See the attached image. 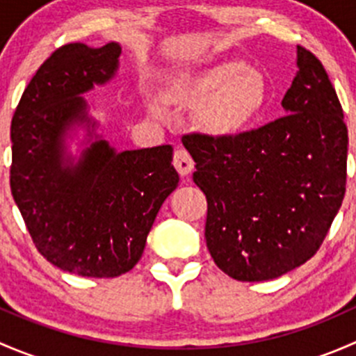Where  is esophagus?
Segmentation results:
<instances>
[{"instance_id":"obj_1","label":"esophagus","mask_w":356,"mask_h":356,"mask_svg":"<svg viewBox=\"0 0 356 356\" xmlns=\"http://www.w3.org/2000/svg\"><path fill=\"white\" fill-rule=\"evenodd\" d=\"M174 167L177 168L179 174L182 177H188L189 174L195 168V161H193V156L189 155V152L186 148H177L174 153Z\"/></svg>"}]
</instances>
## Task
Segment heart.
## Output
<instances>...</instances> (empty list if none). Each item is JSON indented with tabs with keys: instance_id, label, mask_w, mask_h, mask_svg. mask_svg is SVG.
I'll return each instance as SVG.
<instances>
[{
	"instance_id": "b5f03b06",
	"label": "heart",
	"mask_w": 356,
	"mask_h": 356,
	"mask_svg": "<svg viewBox=\"0 0 356 356\" xmlns=\"http://www.w3.org/2000/svg\"><path fill=\"white\" fill-rule=\"evenodd\" d=\"M174 96L189 105L207 103L201 122L213 134H236L253 124L267 105L268 89L257 68L241 62L213 65L179 84Z\"/></svg>"
}]
</instances>
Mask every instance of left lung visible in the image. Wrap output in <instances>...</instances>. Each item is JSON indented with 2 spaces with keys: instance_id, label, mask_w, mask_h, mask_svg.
Masks as SVG:
<instances>
[{
  "instance_id": "8db88e82",
  "label": "left lung",
  "mask_w": 356,
  "mask_h": 356,
  "mask_svg": "<svg viewBox=\"0 0 356 356\" xmlns=\"http://www.w3.org/2000/svg\"><path fill=\"white\" fill-rule=\"evenodd\" d=\"M284 117L238 136H182L207 196L204 239L217 267L243 282L310 260L346 191L348 129L321 60L298 46Z\"/></svg>"
}]
</instances>
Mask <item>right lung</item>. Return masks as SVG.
Listing matches in <instances>:
<instances>
[{
	"mask_svg": "<svg viewBox=\"0 0 356 356\" xmlns=\"http://www.w3.org/2000/svg\"><path fill=\"white\" fill-rule=\"evenodd\" d=\"M122 48L62 46L38 68L12 118L10 188L39 253L82 277H117L145 251L158 210L177 188L172 146L117 153L95 134L81 95L108 82ZM86 123L95 142L77 162L65 134Z\"/></svg>",
	"mask_w": 356,
	"mask_h": 356,
	"instance_id": "add662e5",
	"label": "right lung"
}]
</instances>
